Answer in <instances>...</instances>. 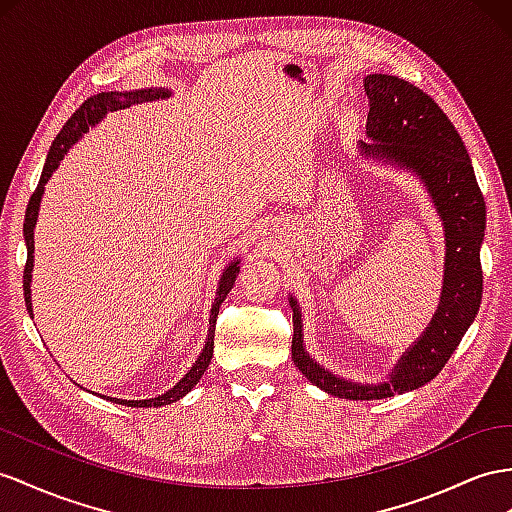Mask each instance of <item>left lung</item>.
Masks as SVG:
<instances>
[{
    "mask_svg": "<svg viewBox=\"0 0 512 512\" xmlns=\"http://www.w3.org/2000/svg\"><path fill=\"white\" fill-rule=\"evenodd\" d=\"M363 88L370 99L365 136L372 142H357L361 155L417 177L441 218L445 259L437 311L383 383H357L326 370L309 355L300 305L294 296L287 300L294 311L292 361L307 381L337 398L383 400L430 383L476 320L487 207L465 144L435 101L396 75L372 73L363 77Z\"/></svg>",
    "mask_w": 512,
    "mask_h": 512,
    "instance_id": "8db88e82",
    "label": "left lung"
}]
</instances>
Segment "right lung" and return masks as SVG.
Returning <instances> with one entry per match:
<instances>
[{
	"mask_svg": "<svg viewBox=\"0 0 512 512\" xmlns=\"http://www.w3.org/2000/svg\"><path fill=\"white\" fill-rule=\"evenodd\" d=\"M170 95H173V93H170L168 88H140V90H123V93H116V90H114V93H99L95 97L86 99L80 106V110H77L71 116L67 125H64L60 134L56 136L54 144H51V149L47 153L41 181H38V188L34 190L32 199L28 203V212H25V222H23L25 246H28V261H25V270H23V296H25V307H28L30 318H34V313H32V290H30L32 270H34V229H36V220H38V209H41V201H43V194H45V183L51 179V175L56 173L60 162L64 160V155L69 153L73 144L86 134L88 127H95L99 121L106 119L108 112L125 110V108H131V106H138V103H151V101L168 99ZM238 272H240V261L233 259L231 264L225 268V272L220 274L216 298L212 303V311H209V331H207L205 346L201 350L199 359L192 363V368L186 372V376H183L179 383H175L168 391H164L162 396L147 398V400H123V398H110V396H101V398H106V400L116 402V404H123V406H140V409H149V406L173 404V402H177V400L186 396L188 391H192V387L201 381V376L207 370L209 361H212L218 309L222 305V300H225L227 294L231 292V287L235 285Z\"/></svg>",
	"mask_w": 512,
	"mask_h": 512,
	"instance_id": "right-lung-1",
	"label": "right lung"
}]
</instances>
